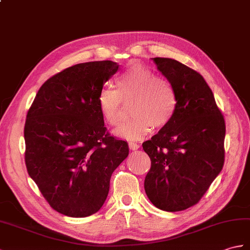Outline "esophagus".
<instances>
[{
	"instance_id": "esophagus-1",
	"label": "esophagus",
	"mask_w": 250,
	"mask_h": 250,
	"mask_svg": "<svg viewBox=\"0 0 250 250\" xmlns=\"http://www.w3.org/2000/svg\"><path fill=\"white\" fill-rule=\"evenodd\" d=\"M129 147H130V149L131 150H137V149H139V145L138 144H136V143H129Z\"/></svg>"
}]
</instances>
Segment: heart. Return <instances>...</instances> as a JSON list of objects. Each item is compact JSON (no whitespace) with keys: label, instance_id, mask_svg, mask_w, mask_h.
<instances>
[{"label":"heart","instance_id":"obj_1","mask_svg":"<svg viewBox=\"0 0 250 250\" xmlns=\"http://www.w3.org/2000/svg\"><path fill=\"white\" fill-rule=\"evenodd\" d=\"M116 89L105 85L99 91L98 106L106 123L116 126L123 118V101H129L133 117L117 130L129 141H139L155 129L165 127L175 117L178 97L175 87L158 78L151 69L134 65L116 79Z\"/></svg>","mask_w":250,"mask_h":250}]
</instances>
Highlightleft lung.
Wrapping results in <instances>:
<instances>
[{
  "label": "left lung",
  "instance_id": "left-lung-1",
  "mask_svg": "<svg viewBox=\"0 0 250 250\" xmlns=\"http://www.w3.org/2000/svg\"><path fill=\"white\" fill-rule=\"evenodd\" d=\"M152 61L175 87L178 107L170 123L143 143L151 160L145 191L160 210L183 211L201 199L223 169L225 119L198 72L172 59Z\"/></svg>",
  "mask_w": 250,
  "mask_h": 250
}]
</instances>
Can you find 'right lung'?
Segmentation results:
<instances>
[{
	"label": "right lung",
	"mask_w": 250,
	"mask_h": 250,
	"mask_svg": "<svg viewBox=\"0 0 250 250\" xmlns=\"http://www.w3.org/2000/svg\"><path fill=\"white\" fill-rule=\"evenodd\" d=\"M112 61L82 62L45 81L26 115L25 164L49 205L70 217L95 214L105 201L127 143L106 132L98 106Z\"/></svg>",
	"instance_id": "right-lung-1"
}]
</instances>
